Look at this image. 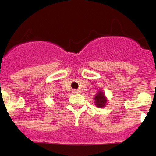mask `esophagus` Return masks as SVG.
<instances>
[{
	"label": "esophagus",
	"instance_id": "obj_1",
	"mask_svg": "<svg viewBox=\"0 0 156 156\" xmlns=\"http://www.w3.org/2000/svg\"><path fill=\"white\" fill-rule=\"evenodd\" d=\"M72 93L73 94H78V93H79V92H78V90H76V89H73V90L72 91Z\"/></svg>",
	"mask_w": 156,
	"mask_h": 156
}]
</instances>
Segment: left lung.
Listing matches in <instances>:
<instances>
[{"label":"left lung","mask_w":156,"mask_h":156,"mask_svg":"<svg viewBox=\"0 0 156 156\" xmlns=\"http://www.w3.org/2000/svg\"><path fill=\"white\" fill-rule=\"evenodd\" d=\"M94 104H95L96 106L101 108H104L108 101L107 98L105 95L104 92L101 90L98 91V93L96 94L95 97L94 98Z\"/></svg>","instance_id":"1"}]
</instances>
